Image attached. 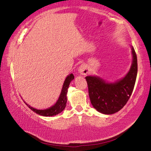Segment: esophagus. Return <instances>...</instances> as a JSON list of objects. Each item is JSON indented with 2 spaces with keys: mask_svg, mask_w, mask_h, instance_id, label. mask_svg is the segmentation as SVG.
<instances>
[{
  "mask_svg": "<svg viewBox=\"0 0 151 151\" xmlns=\"http://www.w3.org/2000/svg\"><path fill=\"white\" fill-rule=\"evenodd\" d=\"M78 72L81 75H86V74L89 73V67L85 64H82L78 69Z\"/></svg>",
  "mask_w": 151,
  "mask_h": 151,
  "instance_id": "1",
  "label": "esophagus"
}]
</instances>
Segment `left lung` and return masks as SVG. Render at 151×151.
<instances>
[{"mask_svg": "<svg viewBox=\"0 0 151 151\" xmlns=\"http://www.w3.org/2000/svg\"><path fill=\"white\" fill-rule=\"evenodd\" d=\"M133 62L129 72L122 79L109 83L97 76L85 77L88 84L89 96L93 107L99 112L113 114L120 111L133 92L138 72L136 52L132 47Z\"/></svg>", "mask_w": 151, "mask_h": 151, "instance_id": "1", "label": "left lung"}]
</instances>
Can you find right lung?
Returning <instances> with one entry per match:
<instances>
[{
  "mask_svg": "<svg viewBox=\"0 0 151 151\" xmlns=\"http://www.w3.org/2000/svg\"><path fill=\"white\" fill-rule=\"evenodd\" d=\"M74 75L73 74H70L67 76V78L65 79V82L63 84V86H62L61 93L60 95L58 101L56 102L55 105L52 106L50 107V108L44 109V110H39V109H36L35 108L31 107L30 105L26 104V105L30 108L31 110L33 111L36 114H39V115L43 116H55L57 114L61 113L62 111L64 110L66 106V104H67V91H68V88L70 86V82L74 79Z\"/></svg>",
  "mask_w": 151,
  "mask_h": 151,
  "instance_id": "add662e5",
  "label": "right lung"
}]
</instances>
